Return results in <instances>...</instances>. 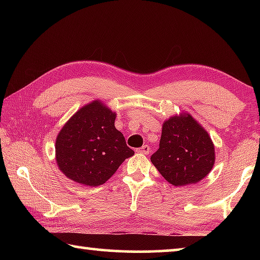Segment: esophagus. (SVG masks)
<instances>
[{
    "instance_id": "obj_1",
    "label": "esophagus",
    "mask_w": 260,
    "mask_h": 260,
    "mask_svg": "<svg viewBox=\"0 0 260 260\" xmlns=\"http://www.w3.org/2000/svg\"><path fill=\"white\" fill-rule=\"evenodd\" d=\"M149 151H150V148L146 146V144H144V146H142L141 148H139V149H136V152L142 153V155H148Z\"/></svg>"
}]
</instances>
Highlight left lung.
I'll return each mask as SVG.
<instances>
[{
	"instance_id": "obj_1",
	"label": "left lung",
	"mask_w": 260,
	"mask_h": 260,
	"mask_svg": "<svg viewBox=\"0 0 260 260\" xmlns=\"http://www.w3.org/2000/svg\"><path fill=\"white\" fill-rule=\"evenodd\" d=\"M150 159L171 184L187 186L201 181L212 170L214 146L190 114L174 116L162 125L159 148Z\"/></svg>"
}]
</instances>
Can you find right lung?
Segmentation results:
<instances>
[{
	"label": "right lung",
	"mask_w": 260,
	"mask_h": 260,
	"mask_svg": "<svg viewBox=\"0 0 260 260\" xmlns=\"http://www.w3.org/2000/svg\"><path fill=\"white\" fill-rule=\"evenodd\" d=\"M114 120L116 113L94 101L64 125L55 148L57 165L68 178L86 186H100L133 156Z\"/></svg>",
	"instance_id": "1"
}]
</instances>
